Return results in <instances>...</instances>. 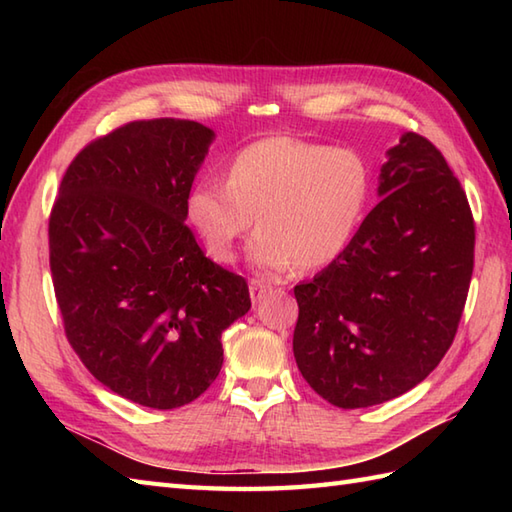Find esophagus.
Masks as SVG:
<instances>
[{
  "label": "esophagus",
  "mask_w": 512,
  "mask_h": 512,
  "mask_svg": "<svg viewBox=\"0 0 512 512\" xmlns=\"http://www.w3.org/2000/svg\"><path fill=\"white\" fill-rule=\"evenodd\" d=\"M248 290H250V299H253V303H257V301L264 299V295H266L270 288L264 284L262 279H250Z\"/></svg>",
  "instance_id": "obj_1"
}]
</instances>
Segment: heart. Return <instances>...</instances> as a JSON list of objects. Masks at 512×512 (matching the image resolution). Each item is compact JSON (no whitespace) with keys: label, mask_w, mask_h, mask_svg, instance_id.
Returning a JSON list of instances; mask_svg holds the SVG:
<instances>
[{"label":"heart","mask_w":512,"mask_h":512,"mask_svg":"<svg viewBox=\"0 0 512 512\" xmlns=\"http://www.w3.org/2000/svg\"><path fill=\"white\" fill-rule=\"evenodd\" d=\"M369 189L372 171L356 149L273 136L239 149L226 182L213 176L195 182L187 217L215 262H231L257 220L248 257L259 270H317L352 242Z\"/></svg>","instance_id":"heart-1"}]
</instances>
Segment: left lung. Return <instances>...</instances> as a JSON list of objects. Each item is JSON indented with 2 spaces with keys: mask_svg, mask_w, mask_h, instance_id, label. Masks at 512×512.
<instances>
[{
  "mask_svg": "<svg viewBox=\"0 0 512 512\" xmlns=\"http://www.w3.org/2000/svg\"><path fill=\"white\" fill-rule=\"evenodd\" d=\"M378 195L341 257L295 286L297 367L341 409L398 398L438 367L473 275L469 200L427 138L387 151Z\"/></svg>",
  "mask_w": 512,
  "mask_h": 512,
  "instance_id": "1",
  "label": "left lung"
}]
</instances>
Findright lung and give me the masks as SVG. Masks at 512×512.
I'll return each mask as SVG.
<instances>
[{
  "mask_svg": "<svg viewBox=\"0 0 512 512\" xmlns=\"http://www.w3.org/2000/svg\"><path fill=\"white\" fill-rule=\"evenodd\" d=\"M213 129L134 121L79 151L50 213V270L65 336L114 394L176 409L224 363L222 332L250 310L246 279L204 257L187 195Z\"/></svg>",
  "mask_w": 512,
  "mask_h": 512,
  "instance_id": "1",
  "label": "right lung"
}]
</instances>
